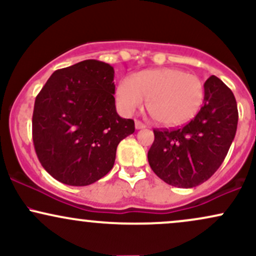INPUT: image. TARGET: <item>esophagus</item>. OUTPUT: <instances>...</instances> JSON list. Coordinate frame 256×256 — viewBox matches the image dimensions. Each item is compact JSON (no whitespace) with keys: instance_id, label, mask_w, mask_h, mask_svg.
Segmentation results:
<instances>
[{"instance_id":"obj_1","label":"esophagus","mask_w":256,"mask_h":256,"mask_svg":"<svg viewBox=\"0 0 256 256\" xmlns=\"http://www.w3.org/2000/svg\"><path fill=\"white\" fill-rule=\"evenodd\" d=\"M134 126H136L137 130H140V128H144L146 125L143 124L142 122H140V120H134Z\"/></svg>"}]
</instances>
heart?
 <instances>
[{
	"instance_id": "obj_1",
	"label": "heart",
	"mask_w": 256,
	"mask_h": 256,
	"mask_svg": "<svg viewBox=\"0 0 256 256\" xmlns=\"http://www.w3.org/2000/svg\"><path fill=\"white\" fill-rule=\"evenodd\" d=\"M204 95L201 79L178 68L138 72L131 79H122L116 91V102L125 114L142 108L146 100L148 113L164 126H178L192 119Z\"/></svg>"
}]
</instances>
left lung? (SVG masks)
Instances as JSON below:
<instances>
[{"label": "left lung", "instance_id": "1", "mask_svg": "<svg viewBox=\"0 0 256 256\" xmlns=\"http://www.w3.org/2000/svg\"><path fill=\"white\" fill-rule=\"evenodd\" d=\"M238 110L232 91L216 76L204 83V106L180 128H154L148 161L158 178L178 188L208 180L222 164L237 130Z\"/></svg>", "mask_w": 256, "mask_h": 256}]
</instances>
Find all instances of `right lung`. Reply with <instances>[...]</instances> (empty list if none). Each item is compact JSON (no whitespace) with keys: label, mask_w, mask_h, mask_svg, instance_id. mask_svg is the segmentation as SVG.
Returning <instances> with one entry per match:
<instances>
[{"label":"right lung","mask_w":256,"mask_h":256,"mask_svg":"<svg viewBox=\"0 0 256 256\" xmlns=\"http://www.w3.org/2000/svg\"><path fill=\"white\" fill-rule=\"evenodd\" d=\"M114 68L84 60L55 71L37 95L32 140L40 165L56 180L85 186L113 168L120 140L134 132L116 110Z\"/></svg>","instance_id":"right-lung-1"}]
</instances>
